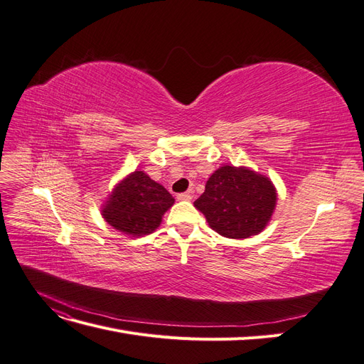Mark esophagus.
<instances>
[{"label":"esophagus","instance_id":"1","mask_svg":"<svg viewBox=\"0 0 364 364\" xmlns=\"http://www.w3.org/2000/svg\"><path fill=\"white\" fill-rule=\"evenodd\" d=\"M193 196H194V191H193V190L185 191V193L178 194V200H191Z\"/></svg>","mask_w":364,"mask_h":364}]
</instances>
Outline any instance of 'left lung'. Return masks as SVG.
Instances as JSON below:
<instances>
[{"instance_id":"obj_1","label":"left lung","mask_w":364,"mask_h":364,"mask_svg":"<svg viewBox=\"0 0 364 364\" xmlns=\"http://www.w3.org/2000/svg\"><path fill=\"white\" fill-rule=\"evenodd\" d=\"M277 200V188L267 176L247 167L222 165L208 179L194 206L217 234L241 240L262 232Z\"/></svg>"}]
</instances>
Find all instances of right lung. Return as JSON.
Listing matches in <instances>:
<instances>
[{
    "label": "right lung",
    "mask_w": 364,
    "mask_h": 364,
    "mask_svg": "<svg viewBox=\"0 0 364 364\" xmlns=\"http://www.w3.org/2000/svg\"><path fill=\"white\" fill-rule=\"evenodd\" d=\"M174 197L144 171H132L119 181L102 205V215L118 232L129 237L156 230Z\"/></svg>",
    "instance_id": "1"
}]
</instances>
